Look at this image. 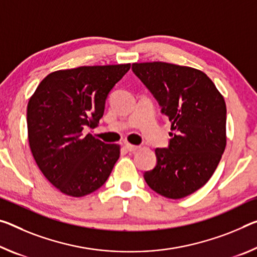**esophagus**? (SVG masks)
<instances>
[{
	"instance_id": "obj_1",
	"label": "esophagus",
	"mask_w": 257,
	"mask_h": 257,
	"mask_svg": "<svg viewBox=\"0 0 257 257\" xmlns=\"http://www.w3.org/2000/svg\"><path fill=\"white\" fill-rule=\"evenodd\" d=\"M124 148L127 149L129 152H134V151H136V150H138L140 149V146H137V145H133V144H125L124 145Z\"/></svg>"
}]
</instances>
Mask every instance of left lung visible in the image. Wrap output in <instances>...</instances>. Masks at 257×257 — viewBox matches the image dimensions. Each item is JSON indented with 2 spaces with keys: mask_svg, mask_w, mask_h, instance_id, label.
<instances>
[{
  "mask_svg": "<svg viewBox=\"0 0 257 257\" xmlns=\"http://www.w3.org/2000/svg\"><path fill=\"white\" fill-rule=\"evenodd\" d=\"M172 123L167 149H156L157 166L144 180L169 199L192 194L209 181L226 145V105L205 73L153 62L133 64Z\"/></svg>",
  "mask_w": 257,
  "mask_h": 257,
  "instance_id": "8db88e82",
  "label": "left lung"
}]
</instances>
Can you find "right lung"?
<instances>
[{
	"instance_id": "1",
	"label": "right lung",
	"mask_w": 257,
	"mask_h": 257,
	"mask_svg": "<svg viewBox=\"0 0 257 257\" xmlns=\"http://www.w3.org/2000/svg\"><path fill=\"white\" fill-rule=\"evenodd\" d=\"M129 70L130 64H121L52 72L30 98L32 154L47 180L64 194L83 197L107 181L120 146L84 133L97 127L109 91Z\"/></svg>"
}]
</instances>
